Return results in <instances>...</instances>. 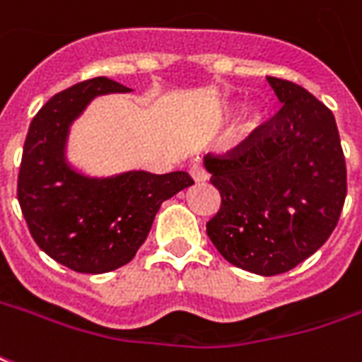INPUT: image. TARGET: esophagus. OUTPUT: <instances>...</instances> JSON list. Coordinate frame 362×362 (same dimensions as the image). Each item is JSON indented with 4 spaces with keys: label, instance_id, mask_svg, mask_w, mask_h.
<instances>
[{
    "label": "esophagus",
    "instance_id": "obj_1",
    "mask_svg": "<svg viewBox=\"0 0 362 362\" xmlns=\"http://www.w3.org/2000/svg\"><path fill=\"white\" fill-rule=\"evenodd\" d=\"M189 176H192V180L198 182V184H199V182L207 180V174H206V170H204V166H199L198 163L189 166Z\"/></svg>",
    "mask_w": 362,
    "mask_h": 362
}]
</instances>
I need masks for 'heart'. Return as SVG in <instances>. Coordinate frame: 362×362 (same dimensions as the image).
<instances>
[{
	"label": "heart",
	"mask_w": 362,
	"mask_h": 362,
	"mask_svg": "<svg viewBox=\"0 0 362 362\" xmlns=\"http://www.w3.org/2000/svg\"><path fill=\"white\" fill-rule=\"evenodd\" d=\"M260 121V110L259 105H255V103H249V105H245L241 111H239V115H237V119L233 121V127L229 131V141L237 145V143H243L245 139L251 135L255 127L259 125Z\"/></svg>",
	"instance_id": "heart-1"
}]
</instances>
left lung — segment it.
Masks as SVG:
<instances>
[{"instance_id": "obj_1", "label": "left lung", "mask_w": 362, "mask_h": 362, "mask_svg": "<svg viewBox=\"0 0 362 362\" xmlns=\"http://www.w3.org/2000/svg\"><path fill=\"white\" fill-rule=\"evenodd\" d=\"M282 110L227 158H206L221 207L206 225L227 262L260 276L294 269L329 239L347 196L335 117L302 86L267 78Z\"/></svg>"}]
</instances>
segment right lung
Segmentation results:
<instances>
[{
	"instance_id": "right-lung-1",
	"label": "right lung",
	"mask_w": 362,
	"mask_h": 362,
	"mask_svg": "<svg viewBox=\"0 0 362 362\" xmlns=\"http://www.w3.org/2000/svg\"><path fill=\"white\" fill-rule=\"evenodd\" d=\"M93 78L52 95L33 117L23 146L17 198L33 239L60 264L103 274L127 264L145 243L163 202L194 182L184 170L93 176L68 156L76 119L100 95L129 93Z\"/></svg>"
}]
</instances>
